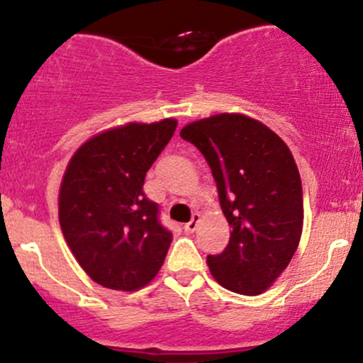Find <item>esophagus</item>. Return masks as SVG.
I'll use <instances>...</instances> for the list:
<instances>
[{"mask_svg":"<svg viewBox=\"0 0 363 363\" xmlns=\"http://www.w3.org/2000/svg\"><path fill=\"white\" fill-rule=\"evenodd\" d=\"M199 215L198 213H194L193 215V218H191V222H187L186 225H184V230L187 232V234H193V232L196 230V228H198V223H199Z\"/></svg>","mask_w":363,"mask_h":363,"instance_id":"esophagus-1","label":"esophagus"}]
</instances>
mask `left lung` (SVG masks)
<instances>
[{
  "instance_id": "left-lung-1",
  "label": "left lung",
  "mask_w": 363,
  "mask_h": 363,
  "mask_svg": "<svg viewBox=\"0 0 363 363\" xmlns=\"http://www.w3.org/2000/svg\"><path fill=\"white\" fill-rule=\"evenodd\" d=\"M181 138L206 158L232 228L225 251L206 257L211 274L237 294H262L289 266L302 235V181L290 148L242 114L194 121Z\"/></svg>"
}]
</instances>
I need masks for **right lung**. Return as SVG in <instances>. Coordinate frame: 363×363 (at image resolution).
<instances>
[{
	"label": "right lung",
	"mask_w": 363,
	"mask_h": 363,
	"mask_svg": "<svg viewBox=\"0 0 363 363\" xmlns=\"http://www.w3.org/2000/svg\"><path fill=\"white\" fill-rule=\"evenodd\" d=\"M176 128V119H162L107 129L85 141L66 167L62 235L85 273L106 289L140 290L164 264L172 234L143 184Z\"/></svg>",
	"instance_id": "1"
}]
</instances>
